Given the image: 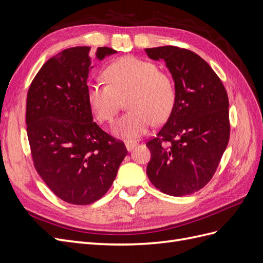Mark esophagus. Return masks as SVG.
Segmentation results:
<instances>
[{"label": "esophagus", "mask_w": 263, "mask_h": 263, "mask_svg": "<svg viewBox=\"0 0 263 263\" xmlns=\"http://www.w3.org/2000/svg\"><path fill=\"white\" fill-rule=\"evenodd\" d=\"M125 146H126V149L128 150V151H130V150H133L135 147L137 146V142H135V141H125Z\"/></svg>", "instance_id": "obj_1"}]
</instances>
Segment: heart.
<instances>
[{
    "mask_svg": "<svg viewBox=\"0 0 263 263\" xmlns=\"http://www.w3.org/2000/svg\"><path fill=\"white\" fill-rule=\"evenodd\" d=\"M107 84L92 83L87 87V101L97 119L112 124L126 100L129 110L114 127L118 136L137 138L151 123L166 121L176 103V84L170 73L156 63L135 55H125L106 68Z\"/></svg>",
    "mask_w": 263,
    "mask_h": 263,
    "instance_id": "1",
    "label": "heart"
}]
</instances>
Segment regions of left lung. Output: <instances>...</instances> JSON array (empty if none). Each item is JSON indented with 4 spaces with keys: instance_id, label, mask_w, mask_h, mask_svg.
Wrapping results in <instances>:
<instances>
[{
    "instance_id": "8db88e82",
    "label": "left lung",
    "mask_w": 263,
    "mask_h": 263,
    "mask_svg": "<svg viewBox=\"0 0 263 263\" xmlns=\"http://www.w3.org/2000/svg\"><path fill=\"white\" fill-rule=\"evenodd\" d=\"M146 52L165 61L177 91L168 121L146 144L151 154L147 176L164 194H192L211 181L227 147L228 95L219 77L195 52L176 46Z\"/></svg>"
}]
</instances>
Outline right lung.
<instances>
[{"mask_svg":"<svg viewBox=\"0 0 263 263\" xmlns=\"http://www.w3.org/2000/svg\"><path fill=\"white\" fill-rule=\"evenodd\" d=\"M90 47H72L50 58L28 89L26 125L39 176L62 201L87 205L112 186L127 155L122 140L93 122L87 101ZM116 51L99 47L97 57Z\"/></svg>","mask_w":263,"mask_h":263,"instance_id":"1","label":"right lung"}]
</instances>
